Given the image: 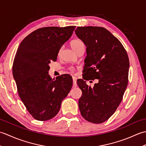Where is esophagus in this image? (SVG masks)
I'll return each mask as SVG.
<instances>
[{"instance_id": "esophagus-1", "label": "esophagus", "mask_w": 146, "mask_h": 146, "mask_svg": "<svg viewBox=\"0 0 146 146\" xmlns=\"http://www.w3.org/2000/svg\"><path fill=\"white\" fill-rule=\"evenodd\" d=\"M76 77H73V84L74 86H76Z\"/></svg>"}]
</instances>
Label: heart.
Segmentation results:
<instances>
[{
	"label": "heart",
	"mask_w": 146,
	"mask_h": 146,
	"mask_svg": "<svg viewBox=\"0 0 146 146\" xmlns=\"http://www.w3.org/2000/svg\"><path fill=\"white\" fill-rule=\"evenodd\" d=\"M71 46L74 51H76L77 49L81 47V46H84L83 42L80 39H75L71 42ZM71 70H73L72 68H71Z\"/></svg>",
	"instance_id": "heart-1"
}]
</instances>
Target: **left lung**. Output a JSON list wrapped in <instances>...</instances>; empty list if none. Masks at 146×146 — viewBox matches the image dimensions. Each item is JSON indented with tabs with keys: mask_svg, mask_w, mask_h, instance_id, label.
<instances>
[{
	"mask_svg": "<svg viewBox=\"0 0 146 146\" xmlns=\"http://www.w3.org/2000/svg\"><path fill=\"white\" fill-rule=\"evenodd\" d=\"M75 31L86 47L83 79L77 80L82 92L80 113L90 122L103 123L122 100L128 83V55L119 40L104 27H78ZM94 79L99 82L94 88L86 85L85 80Z\"/></svg>",
	"mask_w": 146,
	"mask_h": 146,
	"instance_id": "8db88e82",
	"label": "left lung"
}]
</instances>
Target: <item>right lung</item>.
<instances>
[{
    "mask_svg": "<svg viewBox=\"0 0 146 146\" xmlns=\"http://www.w3.org/2000/svg\"><path fill=\"white\" fill-rule=\"evenodd\" d=\"M76 26L46 27L24 38L15 54L12 73L19 95L35 119L45 121L56 115L69 94L73 81L65 74L52 79L49 64L72 36Z\"/></svg>",
    "mask_w": 146,
    "mask_h": 146,
    "instance_id": "add662e5",
    "label": "right lung"
}]
</instances>
